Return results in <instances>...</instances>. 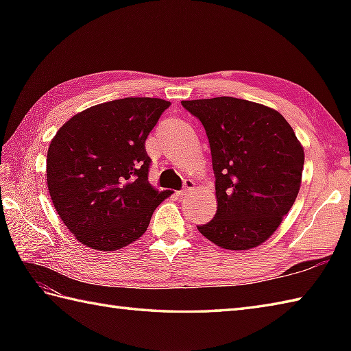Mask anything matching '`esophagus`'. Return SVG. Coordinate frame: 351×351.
I'll list each match as a JSON object with an SVG mask.
<instances>
[{"label": "esophagus", "instance_id": "esophagus-1", "mask_svg": "<svg viewBox=\"0 0 351 351\" xmlns=\"http://www.w3.org/2000/svg\"><path fill=\"white\" fill-rule=\"evenodd\" d=\"M195 189H196V184L193 182L191 180H187V181L184 182V189L181 191H178L176 195L178 196H185V195H189V193H191Z\"/></svg>", "mask_w": 351, "mask_h": 351}]
</instances>
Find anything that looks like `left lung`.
<instances>
[{"label": "left lung", "instance_id": "obj_1", "mask_svg": "<svg viewBox=\"0 0 351 351\" xmlns=\"http://www.w3.org/2000/svg\"><path fill=\"white\" fill-rule=\"evenodd\" d=\"M202 122L211 147L217 211L197 230L228 250L270 238L302 185L303 146L279 111L220 96L181 102Z\"/></svg>", "mask_w": 351, "mask_h": 351}]
</instances>
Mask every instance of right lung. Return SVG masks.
<instances>
[{"instance_id":"1","label":"right lung","mask_w":351,"mask_h":351,"mask_svg":"<svg viewBox=\"0 0 351 351\" xmlns=\"http://www.w3.org/2000/svg\"><path fill=\"white\" fill-rule=\"evenodd\" d=\"M170 107L125 98L72 116L51 140L47 182L62 221L87 247L114 252L143 235L155 208L171 196L147 181L145 141Z\"/></svg>"}]
</instances>
